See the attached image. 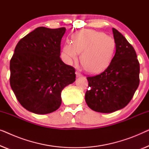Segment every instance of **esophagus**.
<instances>
[{
    "label": "esophagus",
    "mask_w": 149,
    "mask_h": 149,
    "mask_svg": "<svg viewBox=\"0 0 149 149\" xmlns=\"http://www.w3.org/2000/svg\"><path fill=\"white\" fill-rule=\"evenodd\" d=\"M75 74H76V76H77V77H82V74H81V73L79 72V71H76V72H75Z\"/></svg>",
    "instance_id": "1"
}]
</instances>
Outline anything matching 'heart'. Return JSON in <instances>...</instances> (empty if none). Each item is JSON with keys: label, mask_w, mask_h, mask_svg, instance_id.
Here are the masks:
<instances>
[{"label": "heart", "mask_w": 149, "mask_h": 149, "mask_svg": "<svg viewBox=\"0 0 149 149\" xmlns=\"http://www.w3.org/2000/svg\"><path fill=\"white\" fill-rule=\"evenodd\" d=\"M116 49L115 40L102 32L86 30L73 34L72 43L64 45L62 58L68 64L78 60L87 72L98 74L107 69L114 57Z\"/></svg>", "instance_id": "b5f03b06"}]
</instances>
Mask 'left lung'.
<instances>
[{
    "label": "left lung",
    "mask_w": 149,
    "mask_h": 149,
    "mask_svg": "<svg viewBox=\"0 0 149 149\" xmlns=\"http://www.w3.org/2000/svg\"><path fill=\"white\" fill-rule=\"evenodd\" d=\"M116 52L109 67L101 74L87 77L85 102L93 111L111 113L126 107L140 83V64L132 45L113 28Z\"/></svg>",
    "instance_id": "8db88e82"
}]
</instances>
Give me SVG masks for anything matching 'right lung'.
I'll list each match as a JSON object with an SVG mask.
<instances>
[{
    "instance_id": "add662e5",
    "label": "right lung",
    "mask_w": 149,
    "mask_h": 149,
    "mask_svg": "<svg viewBox=\"0 0 149 149\" xmlns=\"http://www.w3.org/2000/svg\"><path fill=\"white\" fill-rule=\"evenodd\" d=\"M66 28L38 27L18 42L10 61V85L24 109L51 113L62 104L61 92L75 81V70L60 58Z\"/></svg>"
}]
</instances>
